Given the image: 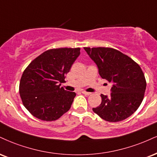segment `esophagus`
<instances>
[{"instance_id": "34e87169", "label": "esophagus", "mask_w": 157, "mask_h": 157, "mask_svg": "<svg viewBox=\"0 0 157 157\" xmlns=\"http://www.w3.org/2000/svg\"><path fill=\"white\" fill-rule=\"evenodd\" d=\"M82 94H85V95H87V96H89L90 95V93H89V92H87V91H85V90H82Z\"/></svg>"}]
</instances>
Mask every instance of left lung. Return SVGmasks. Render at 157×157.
<instances>
[{"instance_id":"obj_1","label":"left lung","mask_w":157,"mask_h":157,"mask_svg":"<svg viewBox=\"0 0 157 157\" xmlns=\"http://www.w3.org/2000/svg\"><path fill=\"white\" fill-rule=\"evenodd\" d=\"M95 62L99 75L113 84L109 97L101 94V102L93 111L109 122L123 121L142 103L146 88L145 75L135 60L116 49L84 48Z\"/></svg>"}]
</instances>
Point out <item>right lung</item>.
I'll return each instance as SVG.
<instances>
[{"label": "right lung", "instance_id": "obj_1", "mask_svg": "<svg viewBox=\"0 0 157 157\" xmlns=\"http://www.w3.org/2000/svg\"><path fill=\"white\" fill-rule=\"evenodd\" d=\"M80 54V48L50 49L41 53L25 69L19 91L22 104L31 115L45 121L60 118L70 109L75 92L60 84Z\"/></svg>", "mask_w": 157, "mask_h": 157}]
</instances>
